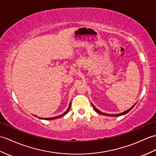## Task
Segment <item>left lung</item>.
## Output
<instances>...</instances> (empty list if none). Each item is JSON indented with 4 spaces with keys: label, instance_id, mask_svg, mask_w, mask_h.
<instances>
[{
    "label": "left lung",
    "instance_id": "1",
    "mask_svg": "<svg viewBox=\"0 0 156 156\" xmlns=\"http://www.w3.org/2000/svg\"><path fill=\"white\" fill-rule=\"evenodd\" d=\"M135 105H136V104H135L134 105H133V106L132 107L130 108L129 109H128V110H126V111H124V112H123L122 113H119V114H106V113H104V112H100L99 110H98L97 108L92 104V107L94 108V110L97 112V113H98V114H101V115H107V116H120V115H124V114H127L128 112H129L130 110H131L132 109V108H133V107H134Z\"/></svg>",
    "mask_w": 156,
    "mask_h": 156
}]
</instances>
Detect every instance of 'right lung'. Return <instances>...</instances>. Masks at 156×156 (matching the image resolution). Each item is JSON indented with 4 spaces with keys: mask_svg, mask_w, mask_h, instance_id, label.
Returning a JSON list of instances; mask_svg holds the SVG:
<instances>
[{
    "mask_svg": "<svg viewBox=\"0 0 156 156\" xmlns=\"http://www.w3.org/2000/svg\"><path fill=\"white\" fill-rule=\"evenodd\" d=\"M70 105H71V103L70 102V104H69V107L68 108V109H67V110L64 112V114H61V115H58V116H56V117H53V118H44V119H46V120H52V119H57V118H60V117H62V116H63V115H64L65 114H66L68 112H69V110H70ZM36 117H37V116H36ZM38 118H39V117H38ZM41 118V119H42V118Z\"/></svg>",
    "mask_w": 156,
    "mask_h": 156,
    "instance_id": "add662e5",
    "label": "right lung"
}]
</instances>
